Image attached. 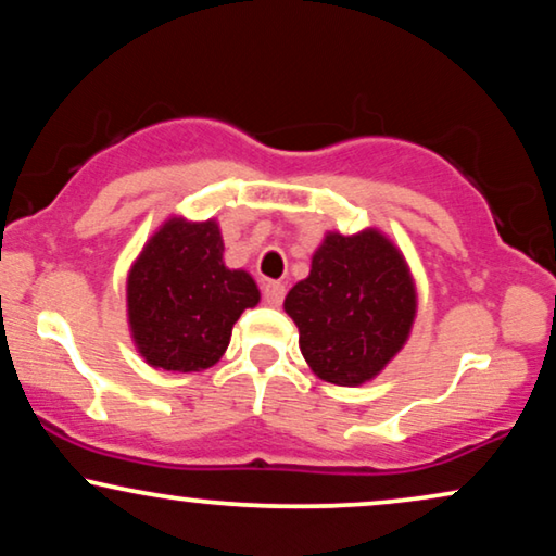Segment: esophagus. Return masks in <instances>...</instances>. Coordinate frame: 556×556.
Masks as SVG:
<instances>
[{
    "label": "esophagus",
    "instance_id": "obj_1",
    "mask_svg": "<svg viewBox=\"0 0 556 556\" xmlns=\"http://www.w3.org/2000/svg\"><path fill=\"white\" fill-rule=\"evenodd\" d=\"M264 300H266V305H271V307L282 305L285 285L282 282H266L264 285Z\"/></svg>",
    "mask_w": 556,
    "mask_h": 556
}]
</instances>
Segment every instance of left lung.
Listing matches in <instances>:
<instances>
[{"label":"left lung","mask_w":556,"mask_h":556,"mask_svg":"<svg viewBox=\"0 0 556 556\" xmlns=\"http://www.w3.org/2000/svg\"><path fill=\"white\" fill-rule=\"evenodd\" d=\"M285 313L300 330V351L323 382L359 388L410 339L418 290L403 251L379 228L354 236L328 230L311 274L287 292Z\"/></svg>","instance_id":"1"}]
</instances>
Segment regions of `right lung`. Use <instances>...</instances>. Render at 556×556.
I'll list each match as a JSON object with an SVG mask.
<instances>
[{
	"label": "right lung",
	"mask_w": 556,
	"mask_h": 556,
	"mask_svg": "<svg viewBox=\"0 0 556 556\" xmlns=\"http://www.w3.org/2000/svg\"><path fill=\"white\" fill-rule=\"evenodd\" d=\"M215 217L172 215L146 241L128 269L125 302L136 351L153 369L205 371L226 354L243 311L262 292L245 269L223 262Z\"/></svg>",
	"instance_id": "add662e5"
}]
</instances>
